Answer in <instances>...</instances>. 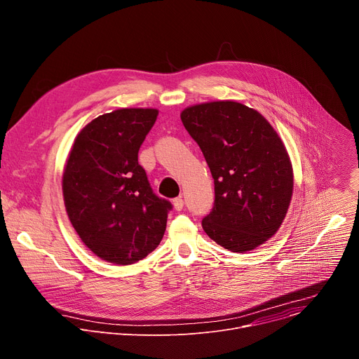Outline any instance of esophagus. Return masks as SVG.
I'll use <instances>...</instances> for the list:
<instances>
[{
  "label": "esophagus",
  "mask_w": 359,
  "mask_h": 359,
  "mask_svg": "<svg viewBox=\"0 0 359 359\" xmlns=\"http://www.w3.org/2000/svg\"><path fill=\"white\" fill-rule=\"evenodd\" d=\"M183 206H184V201H183V198H182V197H176V198H173V208H175V210H176V212H180V210L183 209Z\"/></svg>",
  "instance_id": "34e87169"
}]
</instances>
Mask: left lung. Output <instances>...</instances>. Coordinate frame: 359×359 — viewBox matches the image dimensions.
Masks as SVG:
<instances>
[{"label": "left lung", "mask_w": 359, "mask_h": 359, "mask_svg": "<svg viewBox=\"0 0 359 359\" xmlns=\"http://www.w3.org/2000/svg\"><path fill=\"white\" fill-rule=\"evenodd\" d=\"M180 119L215 179V208L203 219V230L233 252L269 241L285 219L294 189L278 133L260 112L236 100L187 107Z\"/></svg>", "instance_id": "1"}]
</instances>
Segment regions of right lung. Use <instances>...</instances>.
I'll use <instances>...</instances> for the list:
<instances>
[{
    "instance_id": "obj_1",
    "label": "right lung",
    "mask_w": 359,
    "mask_h": 359,
    "mask_svg": "<svg viewBox=\"0 0 359 359\" xmlns=\"http://www.w3.org/2000/svg\"><path fill=\"white\" fill-rule=\"evenodd\" d=\"M155 108H122L90 121L76 135L64 168L67 215L99 259L129 266L163 238L172 204L151 191L137 151L155 125Z\"/></svg>"
}]
</instances>
